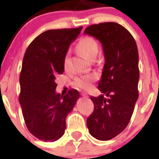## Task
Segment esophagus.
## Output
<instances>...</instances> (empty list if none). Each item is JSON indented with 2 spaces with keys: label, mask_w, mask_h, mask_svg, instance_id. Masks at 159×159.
Masks as SVG:
<instances>
[{
  "label": "esophagus",
  "mask_w": 159,
  "mask_h": 159,
  "mask_svg": "<svg viewBox=\"0 0 159 159\" xmlns=\"http://www.w3.org/2000/svg\"><path fill=\"white\" fill-rule=\"evenodd\" d=\"M81 95H82V96H84V97H88V93H85V92H84V93L81 94Z\"/></svg>",
  "instance_id": "obj_1"
}]
</instances>
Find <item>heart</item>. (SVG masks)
I'll list each match as a JSON object with an SVG mask.
<instances>
[{"label":"heart","mask_w":159,"mask_h":159,"mask_svg":"<svg viewBox=\"0 0 159 159\" xmlns=\"http://www.w3.org/2000/svg\"><path fill=\"white\" fill-rule=\"evenodd\" d=\"M78 51L86 57L87 59L92 60L95 58L99 52V45L95 39L90 36H84L79 40L76 45ZM95 80L94 75H84L75 78L74 84L77 88L81 89H89L92 86V83Z\"/></svg>","instance_id":"b5f03b06"}]
</instances>
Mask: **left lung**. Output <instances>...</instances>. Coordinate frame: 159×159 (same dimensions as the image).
Instances as JSON below:
<instances>
[{"label": "left lung", "instance_id": "8db88e82", "mask_svg": "<svg viewBox=\"0 0 159 159\" xmlns=\"http://www.w3.org/2000/svg\"><path fill=\"white\" fill-rule=\"evenodd\" d=\"M84 34L102 43L105 63L98 89L91 96L94 111L87 119L90 134L102 141L110 140L127 127L139 98V52L129 31L116 22H104L87 28Z\"/></svg>", "mask_w": 159, "mask_h": 159}]
</instances>
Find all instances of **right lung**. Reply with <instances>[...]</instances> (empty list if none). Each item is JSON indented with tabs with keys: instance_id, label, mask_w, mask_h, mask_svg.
I'll return each instance as SVG.
<instances>
[{
	"instance_id": "1",
	"label": "right lung",
	"mask_w": 159,
	"mask_h": 159,
	"mask_svg": "<svg viewBox=\"0 0 159 159\" xmlns=\"http://www.w3.org/2000/svg\"><path fill=\"white\" fill-rule=\"evenodd\" d=\"M82 29L83 26L42 32L25 53L19 102L28 130L43 142H54L62 137L67 116L80 97L75 89L64 96L57 94L55 75L64 72L68 48Z\"/></svg>"
}]
</instances>
